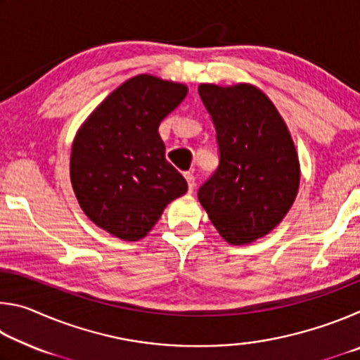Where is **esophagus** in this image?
<instances>
[{"instance_id": "34e87169", "label": "esophagus", "mask_w": 360, "mask_h": 360, "mask_svg": "<svg viewBox=\"0 0 360 360\" xmlns=\"http://www.w3.org/2000/svg\"><path fill=\"white\" fill-rule=\"evenodd\" d=\"M184 178H186V181H187V184H188V191H193V187H195V176H193V173H184Z\"/></svg>"}]
</instances>
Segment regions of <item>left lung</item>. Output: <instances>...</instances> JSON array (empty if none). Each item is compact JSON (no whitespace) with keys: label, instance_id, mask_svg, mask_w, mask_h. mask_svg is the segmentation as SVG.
<instances>
[{"label":"left lung","instance_id":"8db88e82","mask_svg":"<svg viewBox=\"0 0 360 360\" xmlns=\"http://www.w3.org/2000/svg\"><path fill=\"white\" fill-rule=\"evenodd\" d=\"M216 129L219 167L198 200L219 233L246 245L288 214L300 182L294 141L273 103L254 85L198 87Z\"/></svg>","mask_w":360,"mask_h":360}]
</instances>
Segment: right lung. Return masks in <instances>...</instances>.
Wrapping results in <instances>:
<instances>
[{
	"label": "right lung",
	"instance_id": "1",
	"mask_svg": "<svg viewBox=\"0 0 360 360\" xmlns=\"http://www.w3.org/2000/svg\"><path fill=\"white\" fill-rule=\"evenodd\" d=\"M186 95L182 84L131 77L77 131L70 168L77 202L90 221L117 238H143L165 206L187 192L158 135Z\"/></svg>",
	"mask_w": 360,
	"mask_h": 360
}]
</instances>
